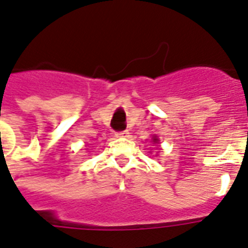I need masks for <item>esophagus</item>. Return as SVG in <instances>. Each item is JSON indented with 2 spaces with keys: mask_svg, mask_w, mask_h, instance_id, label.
<instances>
[{
  "mask_svg": "<svg viewBox=\"0 0 248 248\" xmlns=\"http://www.w3.org/2000/svg\"><path fill=\"white\" fill-rule=\"evenodd\" d=\"M128 132L127 130H124V131H118V132H116V138H128Z\"/></svg>",
  "mask_w": 248,
  "mask_h": 248,
  "instance_id": "34e87169",
  "label": "esophagus"
}]
</instances>
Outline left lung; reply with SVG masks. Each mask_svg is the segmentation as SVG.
<instances>
[{
	"mask_svg": "<svg viewBox=\"0 0 248 248\" xmlns=\"http://www.w3.org/2000/svg\"><path fill=\"white\" fill-rule=\"evenodd\" d=\"M152 140H153V142H154V144H156V142L159 141V139L156 138V136H153V139H152Z\"/></svg>",
	"mask_w": 248,
	"mask_h": 248,
	"instance_id": "left-lung-1",
	"label": "left lung"
}]
</instances>
